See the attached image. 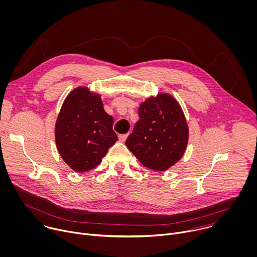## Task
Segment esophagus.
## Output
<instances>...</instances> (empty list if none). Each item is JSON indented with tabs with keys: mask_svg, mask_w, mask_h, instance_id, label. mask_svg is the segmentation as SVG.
<instances>
[{
	"mask_svg": "<svg viewBox=\"0 0 257 257\" xmlns=\"http://www.w3.org/2000/svg\"><path fill=\"white\" fill-rule=\"evenodd\" d=\"M127 137H128V134L119 135V140H120L121 142H125V141H126V139H127Z\"/></svg>",
	"mask_w": 257,
	"mask_h": 257,
	"instance_id": "esophagus-1",
	"label": "esophagus"
}]
</instances>
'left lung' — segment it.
Segmentation results:
<instances>
[{"label": "left lung", "instance_id": "obj_1", "mask_svg": "<svg viewBox=\"0 0 257 257\" xmlns=\"http://www.w3.org/2000/svg\"><path fill=\"white\" fill-rule=\"evenodd\" d=\"M139 121L125 144L144 166L163 172L184 155L189 127L179 102L169 94H158L141 103Z\"/></svg>", "mask_w": 257, "mask_h": 257}]
</instances>
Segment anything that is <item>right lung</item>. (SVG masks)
Returning <instances> with one entry per match:
<instances>
[{
    "mask_svg": "<svg viewBox=\"0 0 257 257\" xmlns=\"http://www.w3.org/2000/svg\"><path fill=\"white\" fill-rule=\"evenodd\" d=\"M114 119L103 107L101 96L87 87L72 90L55 123V142L64 162L76 173L98 166L118 140Z\"/></svg>",
    "mask_w": 257,
    "mask_h": 257,
    "instance_id": "right-lung-1",
    "label": "right lung"
}]
</instances>
